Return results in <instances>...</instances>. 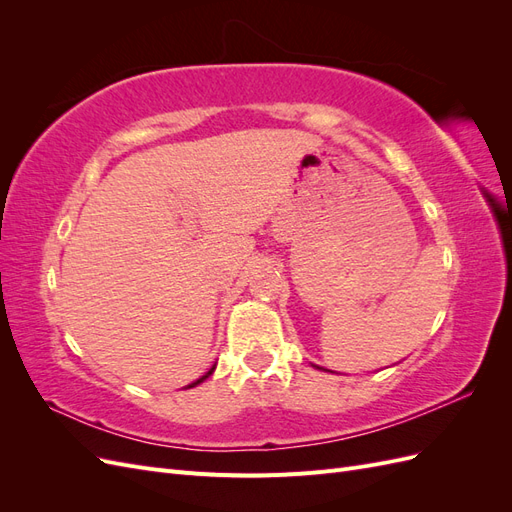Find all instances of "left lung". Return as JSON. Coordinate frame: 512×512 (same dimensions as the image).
Returning <instances> with one entry per match:
<instances>
[{
    "instance_id": "1",
    "label": "left lung",
    "mask_w": 512,
    "mask_h": 512,
    "mask_svg": "<svg viewBox=\"0 0 512 512\" xmlns=\"http://www.w3.org/2000/svg\"><path fill=\"white\" fill-rule=\"evenodd\" d=\"M314 367H318V365H314ZM318 369H322V367H318ZM324 371H329V369H324Z\"/></svg>"
}]
</instances>
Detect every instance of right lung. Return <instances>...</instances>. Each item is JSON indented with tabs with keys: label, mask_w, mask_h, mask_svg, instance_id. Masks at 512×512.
<instances>
[{
	"label": "right lung",
	"mask_w": 512,
	"mask_h": 512,
	"mask_svg": "<svg viewBox=\"0 0 512 512\" xmlns=\"http://www.w3.org/2000/svg\"><path fill=\"white\" fill-rule=\"evenodd\" d=\"M213 371H215V365H213V367H211V369H209V371H207V374H205V376H200V378H198V380H196V382H192V384H188V389H192V386H198V384H200V382H205V380H207V378H209V376H211V374H213Z\"/></svg>",
	"instance_id": "1"
}]
</instances>
